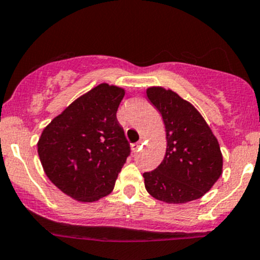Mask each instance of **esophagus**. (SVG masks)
Segmentation results:
<instances>
[{
  "label": "esophagus",
  "instance_id": "1",
  "mask_svg": "<svg viewBox=\"0 0 260 260\" xmlns=\"http://www.w3.org/2000/svg\"><path fill=\"white\" fill-rule=\"evenodd\" d=\"M142 144H143V138H142L141 141H138V142H137V143H135V144L132 145V149H133V152H138V150L141 149Z\"/></svg>",
  "mask_w": 260,
  "mask_h": 260
}]
</instances>
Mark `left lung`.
Returning <instances> with one entry per match:
<instances>
[{"instance_id":"left-lung-1","label":"left lung","mask_w":260,"mask_h":260,"mask_svg":"<svg viewBox=\"0 0 260 260\" xmlns=\"http://www.w3.org/2000/svg\"><path fill=\"white\" fill-rule=\"evenodd\" d=\"M147 96L161 113L168 145L160 165L143 174L145 189L169 204L200 199L222 174L217 139L199 111L174 91L150 87Z\"/></svg>"}]
</instances>
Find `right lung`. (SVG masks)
I'll use <instances>...</instances> for the list:
<instances>
[{
  "mask_svg": "<svg viewBox=\"0 0 260 260\" xmlns=\"http://www.w3.org/2000/svg\"><path fill=\"white\" fill-rule=\"evenodd\" d=\"M123 88L101 84L65 108L43 131L38 154L49 180L70 198L93 202L108 195L131 154L117 121Z\"/></svg>",
  "mask_w": 260,
  "mask_h": 260,
  "instance_id": "add662e5",
  "label": "right lung"
}]
</instances>
